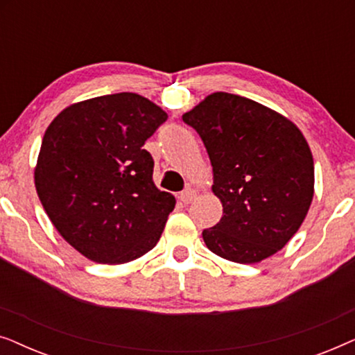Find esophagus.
I'll list each match as a JSON object with an SVG mask.
<instances>
[{
    "mask_svg": "<svg viewBox=\"0 0 355 355\" xmlns=\"http://www.w3.org/2000/svg\"><path fill=\"white\" fill-rule=\"evenodd\" d=\"M196 197H197V192L193 191V189H186V191H182L181 196H179L182 203H192V200H196Z\"/></svg>",
    "mask_w": 355,
    "mask_h": 355,
    "instance_id": "obj_1",
    "label": "esophagus"
}]
</instances>
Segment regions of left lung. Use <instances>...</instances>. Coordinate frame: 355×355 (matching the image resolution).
I'll list each match as a JSON object with an SVG mask.
<instances>
[{
  "label": "left lung",
  "instance_id": "left-lung-1",
  "mask_svg": "<svg viewBox=\"0 0 355 355\" xmlns=\"http://www.w3.org/2000/svg\"><path fill=\"white\" fill-rule=\"evenodd\" d=\"M182 121L197 130L213 166L223 216L203 230L208 249L259 263L288 244L313 198V158L297 125L244 96L216 92Z\"/></svg>",
  "mask_w": 355,
  "mask_h": 355
}]
</instances>
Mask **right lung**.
Masks as SVG:
<instances>
[{
	"instance_id": "1",
	"label": "right lung",
	"mask_w": 355,
	"mask_h": 355,
	"mask_svg": "<svg viewBox=\"0 0 355 355\" xmlns=\"http://www.w3.org/2000/svg\"><path fill=\"white\" fill-rule=\"evenodd\" d=\"M168 114L137 94L103 95L62 110L48 125L35 187L53 226L96 263L152 250L176 200L153 182L142 148Z\"/></svg>"
}]
</instances>
